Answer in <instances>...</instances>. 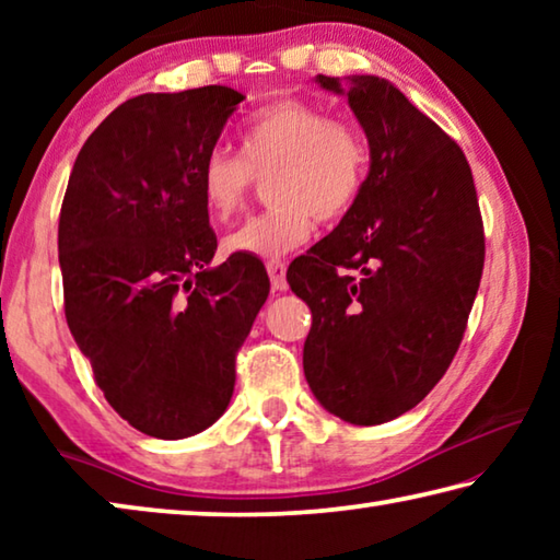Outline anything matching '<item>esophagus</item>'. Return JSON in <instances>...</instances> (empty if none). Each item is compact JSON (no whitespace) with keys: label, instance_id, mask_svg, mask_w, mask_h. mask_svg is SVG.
I'll use <instances>...</instances> for the list:
<instances>
[{"label":"esophagus","instance_id":"obj_1","mask_svg":"<svg viewBox=\"0 0 560 560\" xmlns=\"http://www.w3.org/2000/svg\"><path fill=\"white\" fill-rule=\"evenodd\" d=\"M267 271L271 277V289L273 291H287L289 283H287V264L281 261H269L267 264Z\"/></svg>","mask_w":560,"mask_h":560}]
</instances>
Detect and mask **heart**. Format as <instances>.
<instances>
[{
  "mask_svg": "<svg viewBox=\"0 0 560 560\" xmlns=\"http://www.w3.org/2000/svg\"><path fill=\"white\" fill-rule=\"evenodd\" d=\"M240 145L242 155L217 148L200 167L202 205L217 222L240 214L257 177H269V210L224 240V249L240 257L273 261L299 249L316 220H343L365 187V138L306 101L267 103L244 122Z\"/></svg>",
  "mask_w": 560,
  "mask_h": 560,
  "instance_id": "1",
  "label": "heart"
}]
</instances>
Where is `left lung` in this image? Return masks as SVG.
<instances>
[{
    "mask_svg": "<svg viewBox=\"0 0 560 560\" xmlns=\"http://www.w3.org/2000/svg\"><path fill=\"white\" fill-rule=\"evenodd\" d=\"M316 81L343 93L338 79ZM346 96L371 173L287 279L314 316L308 387L328 412L368 428L412 410L447 373L485 269V224L467 158L438 122L377 75H348Z\"/></svg>",
    "mask_w": 560,
    "mask_h": 560,
    "instance_id": "8db88e82",
    "label": "left lung"
}]
</instances>
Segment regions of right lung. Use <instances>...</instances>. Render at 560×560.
<instances>
[{
    "instance_id": "right-lung-1",
    "label": "right lung",
    "mask_w": 560,
    "mask_h": 560,
    "mask_svg": "<svg viewBox=\"0 0 560 560\" xmlns=\"http://www.w3.org/2000/svg\"><path fill=\"white\" fill-rule=\"evenodd\" d=\"M244 96L226 86L143 93L75 158L59 217L63 311L113 410L183 440L232 400L236 353L269 296L254 257L212 267L200 167Z\"/></svg>"
}]
</instances>
